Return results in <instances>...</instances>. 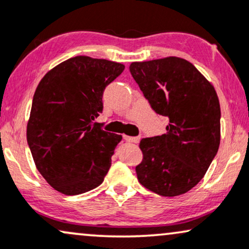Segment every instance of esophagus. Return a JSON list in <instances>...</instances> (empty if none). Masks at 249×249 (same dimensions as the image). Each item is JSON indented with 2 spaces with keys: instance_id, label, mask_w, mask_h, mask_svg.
<instances>
[{
  "instance_id": "34e87169",
  "label": "esophagus",
  "mask_w": 249,
  "mask_h": 249,
  "mask_svg": "<svg viewBox=\"0 0 249 249\" xmlns=\"http://www.w3.org/2000/svg\"><path fill=\"white\" fill-rule=\"evenodd\" d=\"M124 139L126 140V142H136V143L140 142V137H128V136H124Z\"/></svg>"
}]
</instances>
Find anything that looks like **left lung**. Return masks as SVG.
<instances>
[{
	"instance_id": "left-lung-1",
	"label": "left lung",
	"mask_w": 249,
	"mask_h": 249,
	"mask_svg": "<svg viewBox=\"0 0 249 249\" xmlns=\"http://www.w3.org/2000/svg\"><path fill=\"white\" fill-rule=\"evenodd\" d=\"M130 71L151 107L169 118L167 133L140 142L138 181L164 197L196 185L220 143V106L213 86L178 56L132 62Z\"/></svg>"
}]
</instances>
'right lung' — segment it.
Returning a JSON list of instances; mask_svg holds the SVG:
<instances>
[{"label": "right lung", "mask_w": 249, "mask_h": 249, "mask_svg": "<svg viewBox=\"0 0 249 249\" xmlns=\"http://www.w3.org/2000/svg\"><path fill=\"white\" fill-rule=\"evenodd\" d=\"M125 66L79 55L55 66L36 89L26 138L39 173L65 195L98 187L122 136L92 121L103 111L106 87Z\"/></svg>", "instance_id": "1"}]
</instances>
